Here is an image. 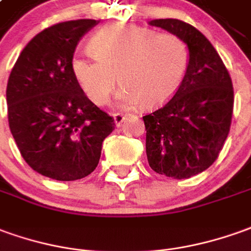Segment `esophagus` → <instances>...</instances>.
Here are the masks:
<instances>
[{"label":"esophagus","mask_w":251,"mask_h":251,"mask_svg":"<svg viewBox=\"0 0 251 251\" xmlns=\"http://www.w3.org/2000/svg\"><path fill=\"white\" fill-rule=\"evenodd\" d=\"M113 119H115V124L119 127V126H122L123 122L126 120V116L122 115V113H115V115H113Z\"/></svg>","instance_id":"esophagus-1"}]
</instances>
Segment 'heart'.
<instances>
[{
  "mask_svg": "<svg viewBox=\"0 0 251 251\" xmlns=\"http://www.w3.org/2000/svg\"><path fill=\"white\" fill-rule=\"evenodd\" d=\"M90 46L94 54L75 56L71 68L84 94L100 106L116 89V75L124 84L117 96L120 106H161L180 89L190 65V50L180 36L135 24H108Z\"/></svg>",
  "mask_w": 251,
  "mask_h": 251,
  "instance_id": "obj_1",
  "label": "heart"
}]
</instances>
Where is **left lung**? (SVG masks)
Returning <instances> with one entry per match:
<instances>
[{
    "instance_id": "1",
    "label": "left lung",
    "mask_w": 251,
    "mask_h": 251,
    "mask_svg": "<svg viewBox=\"0 0 251 251\" xmlns=\"http://www.w3.org/2000/svg\"><path fill=\"white\" fill-rule=\"evenodd\" d=\"M187 43L190 65L180 89L162 108L143 116L150 168L174 179H188L217 160L234 109L232 80L206 36L177 19L149 22Z\"/></svg>"
}]
</instances>
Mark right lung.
Wrapping results in <instances>:
<instances>
[{
	"label": "right lung",
	"instance_id": "obj_1",
	"mask_svg": "<svg viewBox=\"0 0 251 251\" xmlns=\"http://www.w3.org/2000/svg\"><path fill=\"white\" fill-rule=\"evenodd\" d=\"M97 20L51 25L22 50L6 86L8 122L20 154L38 174L77 180L97 168L113 117L83 93L71 63Z\"/></svg>",
	"mask_w": 251,
	"mask_h": 251
}]
</instances>
